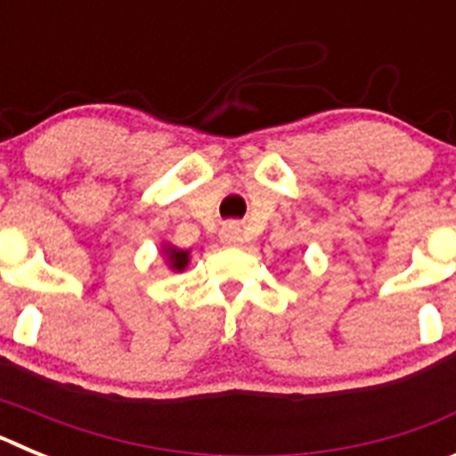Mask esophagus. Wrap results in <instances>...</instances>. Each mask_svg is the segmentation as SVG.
<instances>
[{
    "label": "esophagus",
    "instance_id": "1",
    "mask_svg": "<svg viewBox=\"0 0 456 456\" xmlns=\"http://www.w3.org/2000/svg\"><path fill=\"white\" fill-rule=\"evenodd\" d=\"M219 237L224 244H228V247H237V244H241L240 225H237L235 221H228V224H224V228H221Z\"/></svg>",
    "mask_w": 456,
    "mask_h": 456
}]
</instances>
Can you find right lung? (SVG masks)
<instances>
[{
    "mask_svg": "<svg viewBox=\"0 0 456 456\" xmlns=\"http://www.w3.org/2000/svg\"><path fill=\"white\" fill-rule=\"evenodd\" d=\"M164 248H167L168 265H171L175 272H183V269L189 265V251H180V248H173V247H164Z\"/></svg>",
    "mask_w": 456,
    "mask_h": 456,
    "instance_id": "add662e5",
    "label": "right lung"
}]
</instances>
